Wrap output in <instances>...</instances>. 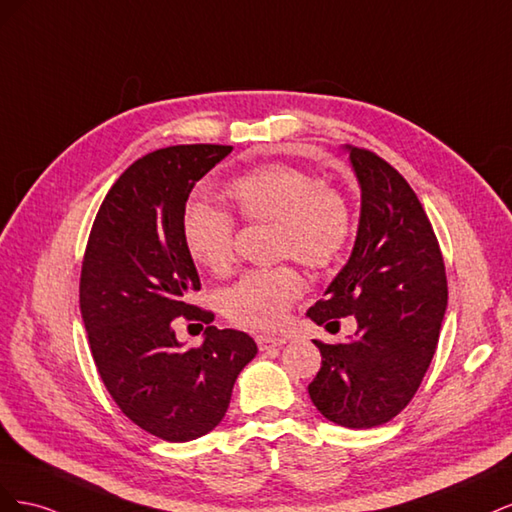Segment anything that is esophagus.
Listing matches in <instances>:
<instances>
[{
    "label": "esophagus",
    "instance_id": "34e87169",
    "mask_svg": "<svg viewBox=\"0 0 512 512\" xmlns=\"http://www.w3.org/2000/svg\"><path fill=\"white\" fill-rule=\"evenodd\" d=\"M256 344H258V348L262 352H265V350H273V348H282L286 344V339L271 337V335H258L256 337Z\"/></svg>",
    "mask_w": 512,
    "mask_h": 512
}]
</instances>
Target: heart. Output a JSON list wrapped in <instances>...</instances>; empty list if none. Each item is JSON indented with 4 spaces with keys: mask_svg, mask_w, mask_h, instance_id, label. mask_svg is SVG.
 <instances>
[{
    "mask_svg": "<svg viewBox=\"0 0 512 512\" xmlns=\"http://www.w3.org/2000/svg\"><path fill=\"white\" fill-rule=\"evenodd\" d=\"M226 198L245 224H271L273 260L294 258L309 269H327L344 254L352 218L344 196L314 175L288 164H265L232 179ZM185 250L200 267L226 273L235 262V222L209 205L183 215ZM303 277L290 265L247 271L220 294L222 314L245 329L275 331L301 297Z\"/></svg>",
    "mask_w": 512,
    "mask_h": 512,
    "instance_id": "heart-1",
    "label": "heart"
}]
</instances>
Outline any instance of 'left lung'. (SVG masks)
Here are the masks:
<instances>
[{"mask_svg": "<svg viewBox=\"0 0 512 512\" xmlns=\"http://www.w3.org/2000/svg\"><path fill=\"white\" fill-rule=\"evenodd\" d=\"M361 185V218L346 267L307 309L316 324L354 316L356 333L322 344V367L307 386L329 421L369 429L404 410L438 346L446 271L436 232L408 181L374 151L346 145Z\"/></svg>", "mask_w": 512, "mask_h": 512, "instance_id": "8db88e82", "label": "left lung"}]
</instances>
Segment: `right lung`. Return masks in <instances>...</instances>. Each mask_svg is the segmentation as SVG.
<instances>
[{"mask_svg":"<svg viewBox=\"0 0 512 512\" xmlns=\"http://www.w3.org/2000/svg\"><path fill=\"white\" fill-rule=\"evenodd\" d=\"M230 145H175L126 168L102 200L81 269V314L98 374L132 423L166 442H188L218 425L232 386L258 348L235 329H205L183 348L175 318L209 324L190 303L200 290L183 243L185 203ZM203 327V324H200Z\"/></svg>","mask_w":512,"mask_h":512,"instance_id":"add662e5","label":"right lung"}]
</instances>
